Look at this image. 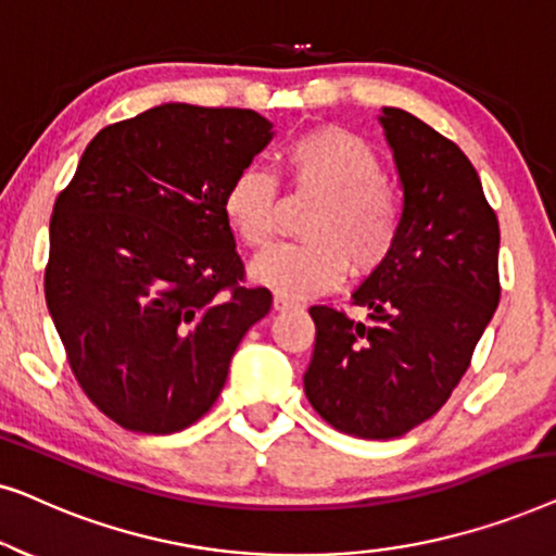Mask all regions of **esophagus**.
Instances as JSON below:
<instances>
[{
    "mask_svg": "<svg viewBox=\"0 0 556 556\" xmlns=\"http://www.w3.org/2000/svg\"><path fill=\"white\" fill-rule=\"evenodd\" d=\"M273 308H276V311L299 308V301H293V299H288V295H280V293H276V299H273Z\"/></svg>",
    "mask_w": 556,
    "mask_h": 556,
    "instance_id": "esophagus-1",
    "label": "esophagus"
}]
</instances>
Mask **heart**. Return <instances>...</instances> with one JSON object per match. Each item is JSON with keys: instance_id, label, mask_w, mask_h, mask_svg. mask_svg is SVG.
Wrapping results in <instances>:
<instances>
[{"instance_id": "b5f03b06", "label": "heart", "mask_w": 556, "mask_h": 556, "mask_svg": "<svg viewBox=\"0 0 556 556\" xmlns=\"http://www.w3.org/2000/svg\"><path fill=\"white\" fill-rule=\"evenodd\" d=\"M301 194L318 197L306 223L308 242H280L253 261V278L288 299L337 288L346 268L367 276L390 257L400 230V200L382 181L375 149L337 126L301 134L283 151ZM225 219L250 248L270 242L278 223V187L248 166L227 187Z\"/></svg>"}]
</instances>
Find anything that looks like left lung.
<instances>
[{"mask_svg": "<svg viewBox=\"0 0 556 556\" xmlns=\"http://www.w3.org/2000/svg\"><path fill=\"white\" fill-rule=\"evenodd\" d=\"M402 189L387 261L354 291L369 321L311 306L303 390L346 435L400 438L438 413L498 306V219L468 156L402 109H382Z\"/></svg>", "mask_w": 556, "mask_h": 556, "instance_id": "obj_1", "label": "left lung"}]
</instances>
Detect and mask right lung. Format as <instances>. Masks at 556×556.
<instances>
[{
  "label": "right lung",
  "mask_w": 556,
  "mask_h": 556,
  "mask_svg": "<svg viewBox=\"0 0 556 556\" xmlns=\"http://www.w3.org/2000/svg\"><path fill=\"white\" fill-rule=\"evenodd\" d=\"M273 136L250 109L162 103L101 128L58 197L45 299L83 392L121 428L200 420L270 311L268 288L242 286L223 200Z\"/></svg>",
  "instance_id": "add662e5"
}]
</instances>
